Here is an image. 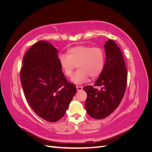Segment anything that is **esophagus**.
<instances>
[{
  "label": "esophagus",
  "mask_w": 152,
  "mask_h": 152,
  "mask_svg": "<svg viewBox=\"0 0 152 152\" xmlns=\"http://www.w3.org/2000/svg\"><path fill=\"white\" fill-rule=\"evenodd\" d=\"M76 87H77V91H81V90H82V89H83V87L81 86H76Z\"/></svg>",
  "instance_id": "obj_1"
}]
</instances>
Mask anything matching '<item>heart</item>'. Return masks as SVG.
<instances>
[{"label": "heart", "instance_id": "obj_1", "mask_svg": "<svg viewBox=\"0 0 152 152\" xmlns=\"http://www.w3.org/2000/svg\"><path fill=\"white\" fill-rule=\"evenodd\" d=\"M58 62L62 72L66 77H71L76 67L79 68L71 80L77 84L86 82L91 77L95 79L102 73L105 64L103 50L99 47L79 45L67 51V55L60 54Z\"/></svg>", "mask_w": 152, "mask_h": 152}]
</instances>
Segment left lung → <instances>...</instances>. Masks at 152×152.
Here are the masks:
<instances>
[{
    "label": "left lung",
    "instance_id": "8db88e82",
    "mask_svg": "<svg viewBox=\"0 0 152 152\" xmlns=\"http://www.w3.org/2000/svg\"><path fill=\"white\" fill-rule=\"evenodd\" d=\"M106 62L102 73L94 86L84 87L87 97L85 108L89 115L102 119L110 115L121 103L126 89L127 73L125 61L120 48L114 41L105 42Z\"/></svg>",
    "mask_w": 152,
    "mask_h": 152
}]
</instances>
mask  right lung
Here are the masks:
<instances>
[{
	"instance_id": "add662e5",
	"label": "right lung",
	"mask_w": 152,
	"mask_h": 152,
	"mask_svg": "<svg viewBox=\"0 0 152 152\" xmlns=\"http://www.w3.org/2000/svg\"><path fill=\"white\" fill-rule=\"evenodd\" d=\"M58 52L51 44L39 41L25 54L20 71L27 102L40 117L50 122L63 117L77 91L63 74Z\"/></svg>"
}]
</instances>
